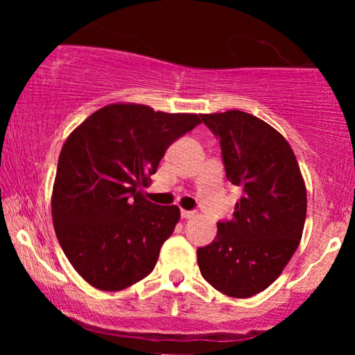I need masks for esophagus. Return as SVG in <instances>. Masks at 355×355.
<instances>
[{"mask_svg": "<svg viewBox=\"0 0 355 355\" xmlns=\"http://www.w3.org/2000/svg\"><path fill=\"white\" fill-rule=\"evenodd\" d=\"M180 215H182V218L189 220V218H193V217H195V211H191V210H182Z\"/></svg>", "mask_w": 355, "mask_h": 355, "instance_id": "obj_1", "label": "esophagus"}]
</instances>
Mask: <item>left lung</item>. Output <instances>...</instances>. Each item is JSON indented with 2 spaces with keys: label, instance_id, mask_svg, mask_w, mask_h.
<instances>
[{
  "label": "left lung",
  "instance_id": "8db88e82",
  "mask_svg": "<svg viewBox=\"0 0 355 355\" xmlns=\"http://www.w3.org/2000/svg\"><path fill=\"white\" fill-rule=\"evenodd\" d=\"M217 137L227 180L242 187L234 217L197 248L203 279L222 294L247 299L282 274L302 237L307 191L291 145L250 113L202 115Z\"/></svg>",
  "mask_w": 355,
  "mask_h": 355
}]
</instances>
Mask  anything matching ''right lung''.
Segmentation results:
<instances>
[{"label": "right lung", "mask_w": 355, "mask_h": 355, "mask_svg": "<svg viewBox=\"0 0 355 355\" xmlns=\"http://www.w3.org/2000/svg\"><path fill=\"white\" fill-rule=\"evenodd\" d=\"M202 116L115 103L81 123L61 148L51 197L56 237L75 270L100 291H123L155 268L180 218L141 193L175 140Z\"/></svg>", "instance_id": "add662e5"}]
</instances>
